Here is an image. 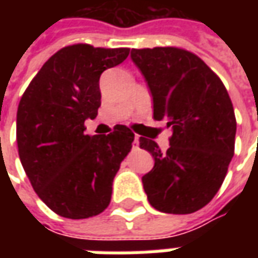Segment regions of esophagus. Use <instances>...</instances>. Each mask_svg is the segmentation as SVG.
Returning a JSON list of instances; mask_svg holds the SVG:
<instances>
[{"label":"esophagus","mask_w":258,"mask_h":258,"mask_svg":"<svg viewBox=\"0 0 258 258\" xmlns=\"http://www.w3.org/2000/svg\"><path fill=\"white\" fill-rule=\"evenodd\" d=\"M133 144H134V146H138V144H140V141H138V137H137V135L134 137V142H133Z\"/></svg>","instance_id":"34e87169"}]
</instances>
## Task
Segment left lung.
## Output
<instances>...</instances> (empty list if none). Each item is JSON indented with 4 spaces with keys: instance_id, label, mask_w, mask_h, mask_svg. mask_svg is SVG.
Segmentation results:
<instances>
[{
    "instance_id": "left-lung-1",
    "label": "left lung",
    "mask_w": 258,
    "mask_h": 258,
    "mask_svg": "<svg viewBox=\"0 0 258 258\" xmlns=\"http://www.w3.org/2000/svg\"><path fill=\"white\" fill-rule=\"evenodd\" d=\"M153 101V118L173 128L170 148L141 137L155 166L142 177L156 210L189 214L218 192L235 149L236 120L222 81L195 53L175 47L131 49Z\"/></svg>"
}]
</instances>
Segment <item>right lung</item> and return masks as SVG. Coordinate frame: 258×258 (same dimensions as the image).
<instances>
[{"label": "right lung", "mask_w": 258, "mask_h": 258, "mask_svg": "<svg viewBox=\"0 0 258 258\" xmlns=\"http://www.w3.org/2000/svg\"><path fill=\"white\" fill-rule=\"evenodd\" d=\"M128 48H62L25 91L16 114L22 166L33 189L56 214L72 220L98 216L112 198L133 131L117 124L110 134L87 135L84 121L101 106L99 79L128 56Z\"/></svg>", "instance_id": "1"}]
</instances>
